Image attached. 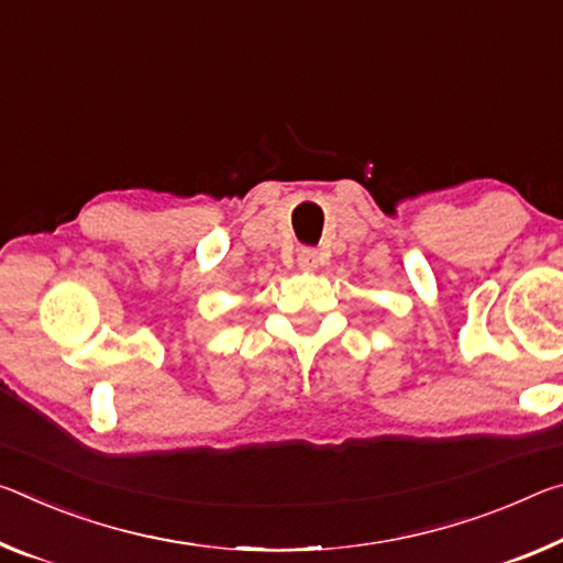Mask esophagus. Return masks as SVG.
<instances>
[{
  "label": "esophagus",
  "instance_id": "esophagus-1",
  "mask_svg": "<svg viewBox=\"0 0 563 563\" xmlns=\"http://www.w3.org/2000/svg\"><path fill=\"white\" fill-rule=\"evenodd\" d=\"M320 265V255L316 247H302L298 253V267L300 271H316Z\"/></svg>",
  "mask_w": 563,
  "mask_h": 563
}]
</instances>
